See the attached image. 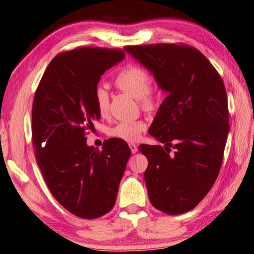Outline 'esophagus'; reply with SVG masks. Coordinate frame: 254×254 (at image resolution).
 <instances>
[{
  "instance_id": "34e87169",
  "label": "esophagus",
  "mask_w": 254,
  "mask_h": 254,
  "mask_svg": "<svg viewBox=\"0 0 254 254\" xmlns=\"http://www.w3.org/2000/svg\"><path fill=\"white\" fill-rule=\"evenodd\" d=\"M128 146H130V150H131V152H132L133 154L136 153V152H137V145L136 144H134V143H130V144H128Z\"/></svg>"
}]
</instances>
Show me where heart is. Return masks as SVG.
Masks as SVG:
<instances>
[{"mask_svg":"<svg viewBox=\"0 0 254 254\" xmlns=\"http://www.w3.org/2000/svg\"><path fill=\"white\" fill-rule=\"evenodd\" d=\"M114 84L133 98L140 100L142 108L144 110L154 109L156 99L153 92L150 90L151 77L144 68L139 66H127L115 76ZM95 103L99 113L104 117L109 113L110 96L104 87H98L95 91ZM145 130V123L143 121H121L110 128L109 134L124 141L133 142L139 139L141 133Z\"/></svg>","mask_w":254,"mask_h":254,"instance_id":"obj_1","label":"heart"}]
</instances>
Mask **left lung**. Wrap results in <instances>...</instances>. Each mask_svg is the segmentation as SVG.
<instances>
[{"mask_svg":"<svg viewBox=\"0 0 254 254\" xmlns=\"http://www.w3.org/2000/svg\"><path fill=\"white\" fill-rule=\"evenodd\" d=\"M168 94L149 128L161 145L141 144L144 180L155 209L181 214L200 203L222 164L230 131L227 92L213 65L187 45L124 48Z\"/></svg>","mask_w":254,"mask_h":254,"instance_id":"8db88e82","label":"left lung"}]
</instances>
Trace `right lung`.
I'll use <instances>...</instances> for the list:
<instances>
[{
  "label": "right lung",
  "instance_id": "add662e5",
  "mask_svg": "<svg viewBox=\"0 0 254 254\" xmlns=\"http://www.w3.org/2000/svg\"><path fill=\"white\" fill-rule=\"evenodd\" d=\"M124 57L122 50L96 48L59 54L34 95L32 139L41 172L59 203L83 219L112 210L131 155L121 139L104 141L99 150L85 137L100 120L95 91L101 75Z\"/></svg>",
  "mask_w": 254,
  "mask_h": 254
}]
</instances>
